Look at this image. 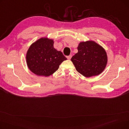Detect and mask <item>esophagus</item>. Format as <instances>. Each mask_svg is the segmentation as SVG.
I'll return each instance as SVG.
<instances>
[{
    "label": "esophagus",
    "instance_id": "esophagus-1",
    "mask_svg": "<svg viewBox=\"0 0 129 129\" xmlns=\"http://www.w3.org/2000/svg\"><path fill=\"white\" fill-rule=\"evenodd\" d=\"M72 55H69V56H67V58L68 59H70L71 58V57H72Z\"/></svg>",
    "mask_w": 129,
    "mask_h": 129
}]
</instances>
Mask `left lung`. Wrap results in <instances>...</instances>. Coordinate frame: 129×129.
<instances>
[{
    "label": "left lung",
    "mask_w": 129,
    "mask_h": 129,
    "mask_svg": "<svg viewBox=\"0 0 129 129\" xmlns=\"http://www.w3.org/2000/svg\"><path fill=\"white\" fill-rule=\"evenodd\" d=\"M77 50L71 61L78 73L84 77H90L103 72L108 63V56L102 46L88 40L79 42Z\"/></svg>",
    "instance_id": "1"
}]
</instances>
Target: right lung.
Segmentation results:
<instances>
[{"label":"right lung","mask_w":129,"mask_h":129,"mask_svg":"<svg viewBox=\"0 0 129 129\" xmlns=\"http://www.w3.org/2000/svg\"><path fill=\"white\" fill-rule=\"evenodd\" d=\"M54 40L41 38L33 42L26 53V63L30 71L36 75L49 77L55 73L64 60L62 52L54 47Z\"/></svg>","instance_id":"add662e5"}]
</instances>
